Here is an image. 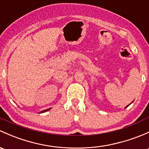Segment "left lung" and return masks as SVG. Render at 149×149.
Wrapping results in <instances>:
<instances>
[{
	"label": "left lung",
	"mask_w": 149,
	"mask_h": 149,
	"mask_svg": "<svg viewBox=\"0 0 149 149\" xmlns=\"http://www.w3.org/2000/svg\"><path fill=\"white\" fill-rule=\"evenodd\" d=\"M131 103H130V104H131ZM130 104H129V105H130ZM129 105H128V106H129ZM127 106H126V107H127Z\"/></svg>",
	"instance_id": "8db88e82"
}]
</instances>
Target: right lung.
<instances>
[{"label":"right lung","mask_w":149,"mask_h":149,"mask_svg":"<svg viewBox=\"0 0 149 149\" xmlns=\"http://www.w3.org/2000/svg\"><path fill=\"white\" fill-rule=\"evenodd\" d=\"M48 110H50V109H47V110H44V111H42L41 113H44V112H46V111H48Z\"/></svg>","instance_id":"right-lung-1"}]
</instances>
